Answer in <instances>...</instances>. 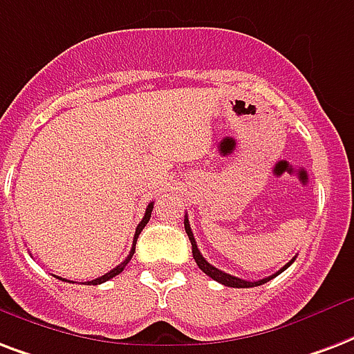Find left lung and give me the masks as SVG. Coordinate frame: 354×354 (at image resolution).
Returning a JSON list of instances; mask_svg holds the SVG:
<instances>
[{
	"instance_id": "left-lung-1",
	"label": "left lung",
	"mask_w": 354,
	"mask_h": 354,
	"mask_svg": "<svg viewBox=\"0 0 354 354\" xmlns=\"http://www.w3.org/2000/svg\"><path fill=\"white\" fill-rule=\"evenodd\" d=\"M183 225H185V232H187L189 239H191V247H193V258H195L196 266L201 267L202 271L209 277V279L217 280V282H221V284L228 286V288H254V286H261L266 284V282H269L271 279H274V277H279L282 271H286L288 267L293 263V260L288 261L282 269H280L279 273L271 274V277H267V279H261V280H256V282H249V280H243V279H237V277H234V274H228L225 273V271H221V269H217V267H213L212 263H207V260L204 258V256L201 254V250H198V247H196V241H195V236H193V232H191V226H189V219L185 217V221H183Z\"/></svg>"
}]
</instances>
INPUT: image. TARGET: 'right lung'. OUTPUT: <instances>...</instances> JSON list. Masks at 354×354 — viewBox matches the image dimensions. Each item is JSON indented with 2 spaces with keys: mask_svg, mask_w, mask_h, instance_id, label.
<instances>
[{
  "mask_svg": "<svg viewBox=\"0 0 354 354\" xmlns=\"http://www.w3.org/2000/svg\"><path fill=\"white\" fill-rule=\"evenodd\" d=\"M152 207H153V202H150V204H148V207H147V213H145V217H142V221H141V223H139V226L135 228L133 245H131V250H129L128 258H126V260H124L122 263H118V266L115 267V269H111L109 273H105L104 277H98V279H94V280H91V282H87L88 286H98V284H102V282H107V280L113 279V277H117L118 273H122L124 267L128 266V261L131 260V256H133V252H135V243H137V237H139V234H141V232H142V228H145V226H147L148 221H150V215H152ZM57 279H59V277H57ZM61 280H64V279H61ZM64 282H68V280H64Z\"/></svg>",
  "mask_w": 354,
  "mask_h": 354,
  "instance_id": "add662e5",
  "label": "right lung"
}]
</instances>
